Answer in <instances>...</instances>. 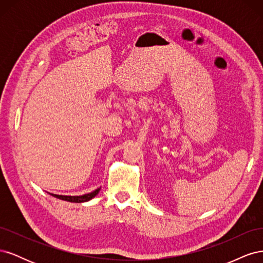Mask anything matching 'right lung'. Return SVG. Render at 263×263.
Returning a JSON list of instances; mask_svg holds the SVG:
<instances>
[{
  "label": "right lung",
  "mask_w": 263,
  "mask_h": 263,
  "mask_svg": "<svg viewBox=\"0 0 263 263\" xmlns=\"http://www.w3.org/2000/svg\"><path fill=\"white\" fill-rule=\"evenodd\" d=\"M100 190H101V187L93 191V192H91L89 194H84L81 196H66V195H57V194H51V195L57 197V198H60V200H63V201H68V202H72V203H82V202L90 201L91 198H93L95 195H98Z\"/></svg>",
  "instance_id": "right-lung-1"
}]
</instances>
